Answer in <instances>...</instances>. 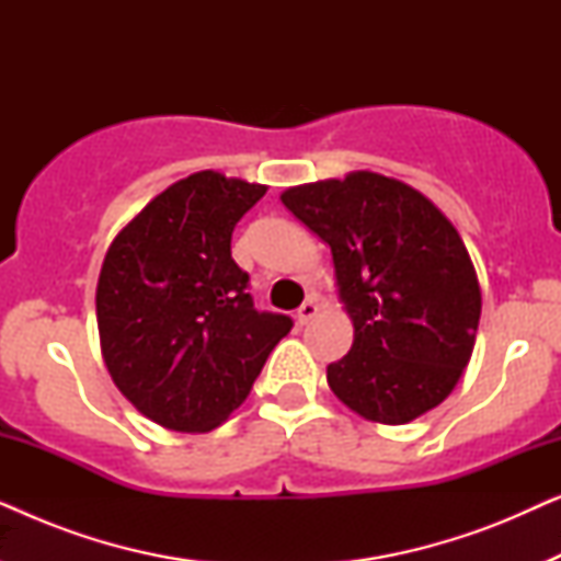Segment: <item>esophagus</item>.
<instances>
[{
	"instance_id": "1",
	"label": "esophagus",
	"mask_w": 561,
	"mask_h": 561,
	"mask_svg": "<svg viewBox=\"0 0 561 561\" xmlns=\"http://www.w3.org/2000/svg\"><path fill=\"white\" fill-rule=\"evenodd\" d=\"M319 313V296L317 294H311L309 298H306V301L298 306V311H296V319H298V324H309V321L317 317Z\"/></svg>"
}]
</instances>
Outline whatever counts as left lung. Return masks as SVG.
<instances>
[{
  "mask_svg": "<svg viewBox=\"0 0 561 561\" xmlns=\"http://www.w3.org/2000/svg\"><path fill=\"white\" fill-rule=\"evenodd\" d=\"M286 209L329 244L355 342L327 367L359 416L409 424L439 405L470 363L480 286L451 221L380 173L288 188Z\"/></svg>",
  "mask_w": 561,
  "mask_h": 561,
  "instance_id": "obj_1",
  "label": "left lung"
}]
</instances>
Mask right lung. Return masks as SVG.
I'll list each match as a JSON object with an SVG mask.
<instances>
[{
  "instance_id": "obj_1",
  "label": "right lung",
  "mask_w": 561,
  "mask_h": 561,
  "mask_svg": "<svg viewBox=\"0 0 561 561\" xmlns=\"http://www.w3.org/2000/svg\"><path fill=\"white\" fill-rule=\"evenodd\" d=\"M265 186L217 171L152 198L106 252L96 286L102 355L142 416L173 432H211L244 398L286 313L257 311L232 232Z\"/></svg>"
}]
</instances>
